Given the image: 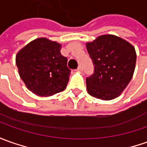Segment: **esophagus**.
<instances>
[{
  "label": "esophagus",
  "mask_w": 147,
  "mask_h": 147,
  "mask_svg": "<svg viewBox=\"0 0 147 147\" xmlns=\"http://www.w3.org/2000/svg\"><path fill=\"white\" fill-rule=\"evenodd\" d=\"M82 67L81 66H79V67H78V68H77V70H76V71H82Z\"/></svg>",
  "instance_id": "1"
}]
</instances>
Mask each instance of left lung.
Listing matches in <instances>:
<instances>
[{
	"label": "left lung",
	"mask_w": 147,
	"mask_h": 147,
	"mask_svg": "<svg viewBox=\"0 0 147 147\" xmlns=\"http://www.w3.org/2000/svg\"><path fill=\"white\" fill-rule=\"evenodd\" d=\"M94 73L86 78L88 94L103 100L118 97L133 77L136 65L135 48L113 34L98 36L86 42Z\"/></svg>",
	"instance_id": "left-lung-1"
}]
</instances>
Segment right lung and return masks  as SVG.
Listing matches in <instances>:
<instances>
[{"label":"right lung","instance_id":"right-lung-1","mask_svg":"<svg viewBox=\"0 0 147 147\" xmlns=\"http://www.w3.org/2000/svg\"><path fill=\"white\" fill-rule=\"evenodd\" d=\"M62 45L47 38L33 40L19 51L16 64L21 79L30 91L51 96L66 88L71 70L61 55Z\"/></svg>","mask_w":147,"mask_h":147}]
</instances>
